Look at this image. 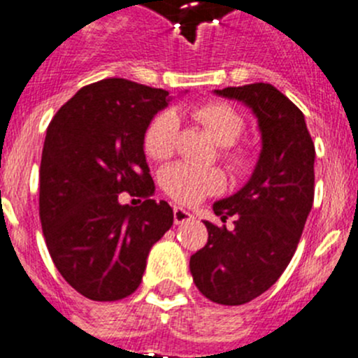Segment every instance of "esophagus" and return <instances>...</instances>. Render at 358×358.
<instances>
[{"instance_id":"esophagus-1","label":"esophagus","mask_w":358,"mask_h":358,"mask_svg":"<svg viewBox=\"0 0 358 358\" xmlns=\"http://www.w3.org/2000/svg\"><path fill=\"white\" fill-rule=\"evenodd\" d=\"M193 219V214L187 212L186 208L182 207H174V222L176 224H182V222H187Z\"/></svg>"}]
</instances>
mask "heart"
Here are the masks:
<instances>
[{
    "label": "heart",
    "instance_id": "b5f03b06",
    "mask_svg": "<svg viewBox=\"0 0 358 358\" xmlns=\"http://www.w3.org/2000/svg\"><path fill=\"white\" fill-rule=\"evenodd\" d=\"M191 116L205 127L215 144L224 148L222 157L231 169L245 167V155L233 151L231 146L243 132V120L231 106L222 102H205L191 109ZM179 120L172 109L155 115L144 132V150L153 160H167L176 148ZM162 187L172 200L193 205L208 194L222 189L224 178L215 169H198L189 164H174L164 169L160 176Z\"/></svg>",
    "mask_w": 358,
    "mask_h": 358
}]
</instances>
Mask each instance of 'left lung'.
I'll return each instance as SVG.
<instances>
[{
	"label": "left lung",
	"mask_w": 358,
	"mask_h": 358,
	"mask_svg": "<svg viewBox=\"0 0 358 358\" xmlns=\"http://www.w3.org/2000/svg\"><path fill=\"white\" fill-rule=\"evenodd\" d=\"M242 102L257 118L261 151L252 176L235 194L214 201L222 222L207 226V245L189 259L198 291L238 306L266 292L291 263L313 205L315 146L304 115L270 83L214 90Z\"/></svg>",
	"instance_id": "8db88e82"
}]
</instances>
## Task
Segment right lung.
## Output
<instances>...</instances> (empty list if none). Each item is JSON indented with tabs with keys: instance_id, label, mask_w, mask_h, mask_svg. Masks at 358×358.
I'll use <instances>...</instances> for the list:
<instances>
[{
	"instance_id": "right-lung-1",
	"label": "right lung",
	"mask_w": 358,
	"mask_h": 358,
	"mask_svg": "<svg viewBox=\"0 0 358 358\" xmlns=\"http://www.w3.org/2000/svg\"><path fill=\"white\" fill-rule=\"evenodd\" d=\"M171 99L162 88L109 78L78 90L48 125L41 228L55 268L85 298L132 294L151 247L174 222L167 201L151 200L155 182L144 155V132ZM123 190L143 203L122 206Z\"/></svg>"
}]
</instances>
